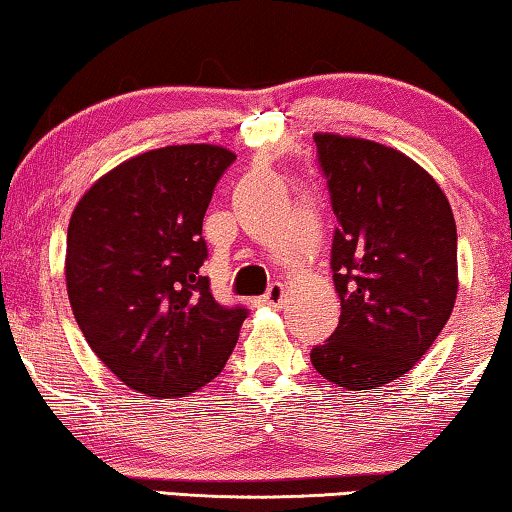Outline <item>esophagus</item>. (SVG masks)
Segmentation results:
<instances>
[{
    "instance_id": "obj_1",
    "label": "esophagus",
    "mask_w": 512,
    "mask_h": 512,
    "mask_svg": "<svg viewBox=\"0 0 512 512\" xmlns=\"http://www.w3.org/2000/svg\"><path fill=\"white\" fill-rule=\"evenodd\" d=\"M281 302H283V286H281V283H272V286L267 288V293L261 297V300H258V304L274 306V309L281 306Z\"/></svg>"
}]
</instances>
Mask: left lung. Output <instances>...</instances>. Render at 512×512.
Instances as JSON below:
<instances>
[{"label": "left lung", "instance_id": "1", "mask_svg": "<svg viewBox=\"0 0 512 512\" xmlns=\"http://www.w3.org/2000/svg\"><path fill=\"white\" fill-rule=\"evenodd\" d=\"M313 139L338 219L341 318L311 364L343 389H375L412 371L451 318L455 219L435 178L396 148L329 132Z\"/></svg>", "mask_w": 512, "mask_h": 512}]
</instances>
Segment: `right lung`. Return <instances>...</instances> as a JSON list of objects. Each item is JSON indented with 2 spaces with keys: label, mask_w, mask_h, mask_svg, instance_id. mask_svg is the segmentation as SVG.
<instances>
[{
  "label": "right lung",
  "mask_w": 512,
  "mask_h": 512,
  "mask_svg": "<svg viewBox=\"0 0 512 512\" xmlns=\"http://www.w3.org/2000/svg\"><path fill=\"white\" fill-rule=\"evenodd\" d=\"M235 155L183 144L102 176L70 217L66 286L86 343L123 384L180 398L222 373L249 311L201 274L203 215Z\"/></svg>",
  "instance_id": "right-lung-1"
}]
</instances>
